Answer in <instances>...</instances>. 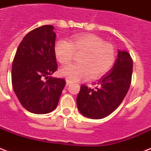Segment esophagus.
Segmentation results:
<instances>
[{"label":"esophagus","mask_w":151,"mask_h":151,"mask_svg":"<svg viewBox=\"0 0 151 151\" xmlns=\"http://www.w3.org/2000/svg\"><path fill=\"white\" fill-rule=\"evenodd\" d=\"M71 83V81H70L69 80H66V84L67 85H69Z\"/></svg>","instance_id":"esophagus-1"}]
</instances>
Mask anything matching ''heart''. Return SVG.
Masks as SVG:
<instances>
[{
    "label": "heart",
    "instance_id": "obj_1",
    "mask_svg": "<svg viewBox=\"0 0 151 151\" xmlns=\"http://www.w3.org/2000/svg\"><path fill=\"white\" fill-rule=\"evenodd\" d=\"M57 60L68 64L80 55L79 64L68 65L60 70L61 76L71 81L96 80L106 74L116 60V51L110 44L94 35H76L71 37L69 43L60 40L55 45Z\"/></svg>",
    "mask_w": 151,
    "mask_h": 151
}]
</instances>
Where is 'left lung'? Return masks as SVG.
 <instances>
[{"instance_id": "1", "label": "left lung", "mask_w": 151, "mask_h": 151, "mask_svg": "<svg viewBox=\"0 0 151 151\" xmlns=\"http://www.w3.org/2000/svg\"><path fill=\"white\" fill-rule=\"evenodd\" d=\"M133 60L126 51H119L114 67L95 88L83 84L76 98L77 107L85 117L103 119L116 110L131 86Z\"/></svg>"}]
</instances>
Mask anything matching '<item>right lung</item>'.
<instances>
[{
	"mask_svg": "<svg viewBox=\"0 0 151 151\" xmlns=\"http://www.w3.org/2000/svg\"><path fill=\"white\" fill-rule=\"evenodd\" d=\"M53 28L43 25L29 32L12 61L13 91L20 104L34 114L55 110L65 86L63 79L50 76L57 70Z\"/></svg>",
	"mask_w": 151,
	"mask_h": 151,
	"instance_id": "obj_1",
	"label": "right lung"
}]
</instances>
